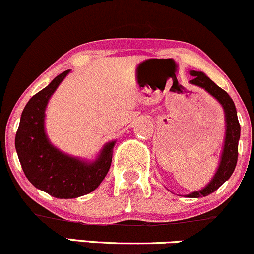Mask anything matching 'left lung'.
Returning <instances> with one entry per match:
<instances>
[{"mask_svg": "<svg viewBox=\"0 0 254 254\" xmlns=\"http://www.w3.org/2000/svg\"><path fill=\"white\" fill-rule=\"evenodd\" d=\"M190 74L193 78L190 81L194 86L200 87L205 89L209 94L212 95L216 100L222 105L224 116H226V138H224V145L222 155H221V161L215 176L210 180V183L203 188L202 190L194 191L188 194L189 198H198L205 197L212 193L220 188L222 184L228 180L233 172L235 170V166L238 162V145L239 138H240V124L238 121L237 109H235L234 101L229 97L226 90L217 86L216 83L206 76L202 71L191 70Z\"/></svg>", "mask_w": 254, "mask_h": 254, "instance_id": "left-lung-1", "label": "left lung"}]
</instances>
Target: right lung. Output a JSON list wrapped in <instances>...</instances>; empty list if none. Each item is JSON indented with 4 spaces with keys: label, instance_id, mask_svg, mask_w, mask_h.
I'll use <instances>...</instances> for the list:
<instances>
[{
    "label": "right lung",
    "instance_id": "right-lung-1",
    "mask_svg": "<svg viewBox=\"0 0 254 254\" xmlns=\"http://www.w3.org/2000/svg\"><path fill=\"white\" fill-rule=\"evenodd\" d=\"M70 70L63 71L26 104L15 136V148L26 178L56 198H76L94 191L106 177L116 141L104 145L98 159L86 162L58 150L45 133L49 99Z\"/></svg>",
    "mask_w": 254,
    "mask_h": 254
}]
</instances>
